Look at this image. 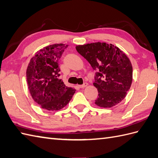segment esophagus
Masks as SVG:
<instances>
[{
    "instance_id": "esophagus-1",
    "label": "esophagus",
    "mask_w": 158,
    "mask_h": 158,
    "mask_svg": "<svg viewBox=\"0 0 158 158\" xmlns=\"http://www.w3.org/2000/svg\"><path fill=\"white\" fill-rule=\"evenodd\" d=\"M88 85V84L87 82H85V83H84L83 84H82V85H78V87H80V88H85Z\"/></svg>"
}]
</instances>
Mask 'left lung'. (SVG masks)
I'll use <instances>...</instances> for the list:
<instances>
[{"instance_id":"obj_1","label":"left lung","mask_w":158,"mask_h":158,"mask_svg":"<svg viewBox=\"0 0 158 158\" xmlns=\"http://www.w3.org/2000/svg\"><path fill=\"white\" fill-rule=\"evenodd\" d=\"M76 49L98 71L93 83L98 92L96 105L110 108L121 102L133 80L132 65L125 53L117 46L104 42L78 45Z\"/></svg>"}]
</instances>
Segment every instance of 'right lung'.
<instances>
[{"instance_id": "1", "label": "right lung", "mask_w": 158, "mask_h": 158, "mask_svg": "<svg viewBox=\"0 0 158 158\" xmlns=\"http://www.w3.org/2000/svg\"><path fill=\"white\" fill-rule=\"evenodd\" d=\"M68 45H50L37 51L30 60L26 76L34 101L42 109L58 110L70 101L76 89L65 85L58 79L59 60Z\"/></svg>"}]
</instances>
